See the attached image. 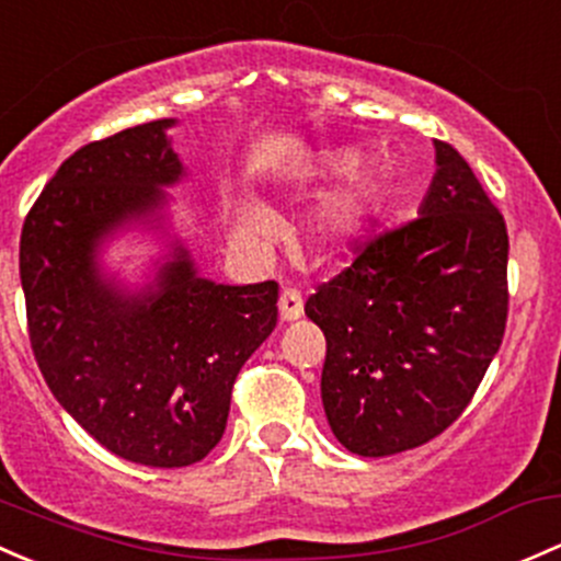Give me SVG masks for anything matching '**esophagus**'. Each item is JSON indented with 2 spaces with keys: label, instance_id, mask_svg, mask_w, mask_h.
Instances as JSON below:
<instances>
[{
  "label": "esophagus",
  "instance_id": "1",
  "mask_svg": "<svg viewBox=\"0 0 561 561\" xmlns=\"http://www.w3.org/2000/svg\"><path fill=\"white\" fill-rule=\"evenodd\" d=\"M279 317L285 322L300 320L304 317V298L296 287H285V293L279 296Z\"/></svg>",
  "mask_w": 561,
  "mask_h": 561
}]
</instances>
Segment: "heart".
<instances>
[{"mask_svg":"<svg viewBox=\"0 0 561 561\" xmlns=\"http://www.w3.org/2000/svg\"><path fill=\"white\" fill-rule=\"evenodd\" d=\"M339 169L346 167V158L335 163ZM376 196H379V182L370 172L359 174L355 185L341 191L330 202L320 206L314 217V233L322 247H344L352 239L363 233L365 222H368L370 211H374ZM239 231L250 239H268L276 233V217L274 211L265 209L263 204L244 202L239 206Z\"/></svg>","mask_w":561,"mask_h":561,"instance_id":"b5f03b06","label":"heart"}]
</instances>
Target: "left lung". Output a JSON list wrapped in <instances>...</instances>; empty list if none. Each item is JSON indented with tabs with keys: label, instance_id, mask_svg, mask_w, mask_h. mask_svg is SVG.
Here are the masks:
<instances>
[{
	"label": "left lung",
	"instance_id": "1",
	"mask_svg": "<svg viewBox=\"0 0 561 561\" xmlns=\"http://www.w3.org/2000/svg\"><path fill=\"white\" fill-rule=\"evenodd\" d=\"M420 217L374 236L306 300L325 333L322 405L359 457L416 449L459 420L508 320V231L479 176L435 141Z\"/></svg>",
	"mask_w": 561,
	"mask_h": 561
}]
</instances>
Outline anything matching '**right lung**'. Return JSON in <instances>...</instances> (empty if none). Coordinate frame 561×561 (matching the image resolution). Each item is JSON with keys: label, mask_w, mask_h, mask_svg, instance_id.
Listing matches in <instances>:
<instances>
[{"label": "right lung", "mask_w": 561, "mask_h": 561, "mask_svg": "<svg viewBox=\"0 0 561 561\" xmlns=\"http://www.w3.org/2000/svg\"><path fill=\"white\" fill-rule=\"evenodd\" d=\"M152 121L80 147L21 231L28 341L47 387L104 449L185 468L220 444L241 365L276 328L279 285H217L182 244L156 285L121 290L99 247L126 222L161 220L182 163Z\"/></svg>", "instance_id": "1"}]
</instances>
